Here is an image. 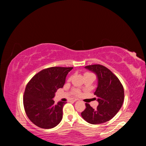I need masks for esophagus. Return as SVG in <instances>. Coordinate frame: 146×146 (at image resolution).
<instances>
[{"label": "esophagus", "mask_w": 146, "mask_h": 146, "mask_svg": "<svg viewBox=\"0 0 146 146\" xmlns=\"http://www.w3.org/2000/svg\"><path fill=\"white\" fill-rule=\"evenodd\" d=\"M77 100V99H76V98H75V99H73L72 101H73V102H76V101Z\"/></svg>", "instance_id": "1"}]
</instances>
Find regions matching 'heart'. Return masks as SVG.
<instances>
[{"mask_svg":"<svg viewBox=\"0 0 146 146\" xmlns=\"http://www.w3.org/2000/svg\"><path fill=\"white\" fill-rule=\"evenodd\" d=\"M87 73H85V74H87ZM75 93H76V94H79V91H78V90H75Z\"/></svg>","mask_w":146,"mask_h":146,"instance_id":"b5f03b06","label":"heart"}]
</instances>
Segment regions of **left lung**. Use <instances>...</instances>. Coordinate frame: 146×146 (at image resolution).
Returning a JSON list of instances; mask_svg holds the SVG:
<instances>
[{"mask_svg":"<svg viewBox=\"0 0 146 146\" xmlns=\"http://www.w3.org/2000/svg\"><path fill=\"white\" fill-rule=\"evenodd\" d=\"M97 77V88L94 94L98 105L96 109L86 103V110L81 113L82 118L91 124L108 122L120 110L124 100V91L119 79L109 69L99 64L85 67ZM96 99V98H95Z\"/></svg>","mask_w":146,"mask_h":146,"instance_id":"1","label":"left lung"}]
</instances>
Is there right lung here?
<instances>
[{
    "label": "right lung",
    "mask_w": 146,
    "mask_h": 146,
    "mask_svg": "<svg viewBox=\"0 0 146 146\" xmlns=\"http://www.w3.org/2000/svg\"><path fill=\"white\" fill-rule=\"evenodd\" d=\"M73 68L52 67L42 70L26 86L24 107L27 116L35 125L43 129L56 126L62 119L66 102L56 104L53 98L56 90L63 88L66 76Z\"/></svg>",
    "instance_id": "1"
}]
</instances>
